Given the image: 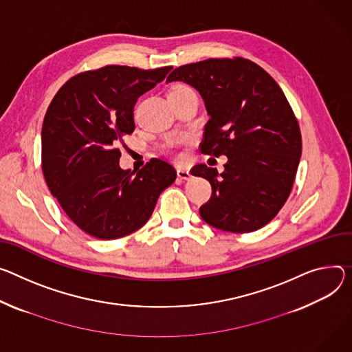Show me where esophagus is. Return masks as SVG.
<instances>
[{
	"label": "esophagus",
	"mask_w": 352,
	"mask_h": 352,
	"mask_svg": "<svg viewBox=\"0 0 352 352\" xmlns=\"http://www.w3.org/2000/svg\"><path fill=\"white\" fill-rule=\"evenodd\" d=\"M177 175H178V178H181V179H189V178H190L189 170H185V168H178V170H177Z\"/></svg>",
	"instance_id": "obj_1"
}]
</instances>
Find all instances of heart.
<instances>
[{
	"label": "heart",
	"instance_id": "obj_1",
	"mask_svg": "<svg viewBox=\"0 0 352 352\" xmlns=\"http://www.w3.org/2000/svg\"><path fill=\"white\" fill-rule=\"evenodd\" d=\"M192 91V88L188 87L186 84H175L170 91H168V95L171 94H179V92H190Z\"/></svg>",
	"mask_w": 352,
	"mask_h": 352
}]
</instances>
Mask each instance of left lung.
Wrapping results in <instances>:
<instances>
[{"instance_id":"obj_1","label":"left lung","mask_w":352,"mask_h":352,"mask_svg":"<svg viewBox=\"0 0 352 352\" xmlns=\"http://www.w3.org/2000/svg\"><path fill=\"white\" fill-rule=\"evenodd\" d=\"M167 81H184L201 94L209 120L199 148L228 155L221 174L206 164L190 170L212 185L201 217L232 233L268 225L289 198L302 155L299 123L280 87L243 57L190 63Z\"/></svg>"}]
</instances>
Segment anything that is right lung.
<instances>
[{"label": "right lung", "mask_w": 352, "mask_h": 352, "mask_svg": "<svg viewBox=\"0 0 352 352\" xmlns=\"http://www.w3.org/2000/svg\"><path fill=\"white\" fill-rule=\"evenodd\" d=\"M171 67L105 66L72 77L52 100L42 127V170L52 195L87 234L113 240L146 225L175 168L151 158L137 174L119 167L116 144L135 131L140 95Z\"/></svg>", "instance_id": "obj_1"}]
</instances>
